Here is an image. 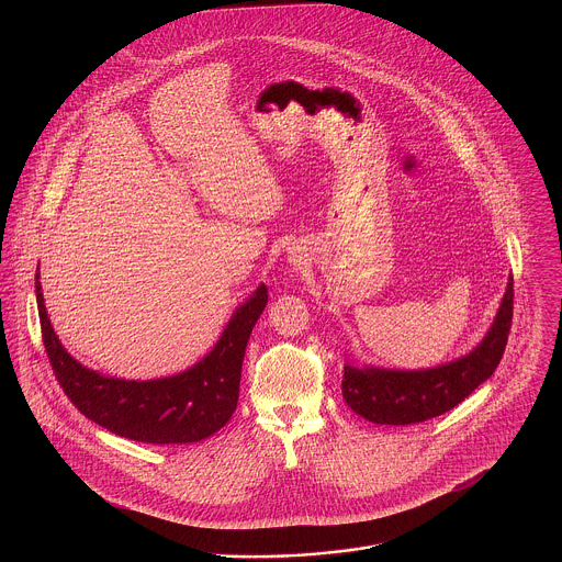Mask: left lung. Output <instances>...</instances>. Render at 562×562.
Listing matches in <instances>:
<instances>
[{
    "mask_svg": "<svg viewBox=\"0 0 562 562\" xmlns=\"http://www.w3.org/2000/svg\"><path fill=\"white\" fill-rule=\"evenodd\" d=\"M512 310L514 278L509 276L508 289L495 321L470 353L422 371L358 369L346 364L341 392L349 408L367 422L381 426L422 424L451 411L495 373L508 344Z\"/></svg>",
    "mask_w": 562,
    "mask_h": 562,
    "instance_id": "obj_1",
    "label": "left lung"
}]
</instances>
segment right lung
Here are the masks:
<instances>
[{"label":"right lung","instance_id":"1","mask_svg":"<svg viewBox=\"0 0 562 562\" xmlns=\"http://www.w3.org/2000/svg\"><path fill=\"white\" fill-rule=\"evenodd\" d=\"M35 296L44 348L67 398L101 428L149 445L198 442L229 422L240 396L246 344L268 305V289L261 284L234 312L216 346L198 364L172 376L126 381L81 367L63 348L44 305L40 268L35 273Z\"/></svg>","mask_w":562,"mask_h":562}]
</instances>
